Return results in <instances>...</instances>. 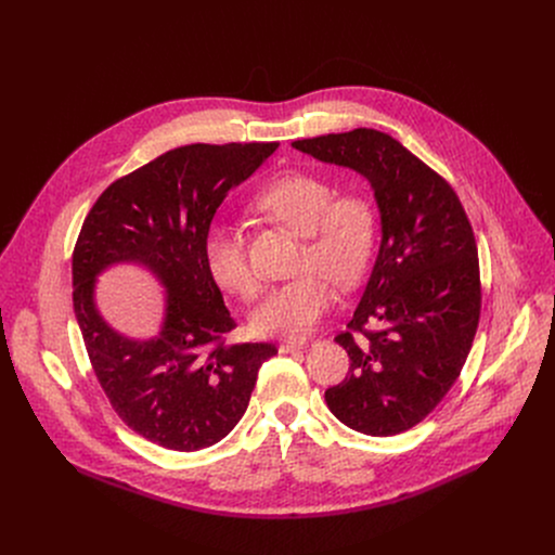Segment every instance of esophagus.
<instances>
[{"mask_svg":"<svg viewBox=\"0 0 555 555\" xmlns=\"http://www.w3.org/2000/svg\"><path fill=\"white\" fill-rule=\"evenodd\" d=\"M307 347V340H285L281 347H279V351L281 353H292V351H300V349H305Z\"/></svg>","mask_w":555,"mask_h":555,"instance_id":"obj_1","label":"esophagus"}]
</instances>
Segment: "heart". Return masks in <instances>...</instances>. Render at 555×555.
Here are the masks:
<instances>
[{"instance_id": "obj_1", "label": "heart", "mask_w": 555, "mask_h": 555, "mask_svg": "<svg viewBox=\"0 0 555 555\" xmlns=\"http://www.w3.org/2000/svg\"><path fill=\"white\" fill-rule=\"evenodd\" d=\"M253 208L302 234L298 257L302 274L270 292L253 315V327L261 336L302 338L334 302L326 279L338 287H351L364 276L377 236L375 204L360 191L336 193L319 173L285 171L257 191ZM204 263L223 292L244 300L259 296L261 279L234 230H210Z\"/></svg>"}]
</instances>
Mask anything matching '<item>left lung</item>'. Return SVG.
<instances>
[{
	"label": "left lung",
	"mask_w": 555,
	"mask_h": 555,
	"mask_svg": "<svg viewBox=\"0 0 555 555\" xmlns=\"http://www.w3.org/2000/svg\"><path fill=\"white\" fill-rule=\"evenodd\" d=\"M294 146L360 171L375 191L382 246L336 336L349 373L325 402L362 435H400L446 398L477 336L483 294L472 223L448 180L388 133L360 127Z\"/></svg>",
	"instance_id": "8db88e82"
}]
</instances>
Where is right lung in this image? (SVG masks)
Returning a JSON list of instances; mask_svg holds the SVG:
<instances>
[{
  "mask_svg": "<svg viewBox=\"0 0 555 555\" xmlns=\"http://www.w3.org/2000/svg\"><path fill=\"white\" fill-rule=\"evenodd\" d=\"M279 142L186 144L114 180L90 208L72 253V302L94 375L116 415L176 452L221 441L248 409L270 343L228 345L236 327L204 263L210 221L232 186ZM140 260L170 289L164 334L135 344L112 333L91 302L109 262Z\"/></svg>",
  "mask_w": 555,
  "mask_h": 555,
  "instance_id": "add662e5",
  "label": "right lung"
}]
</instances>
